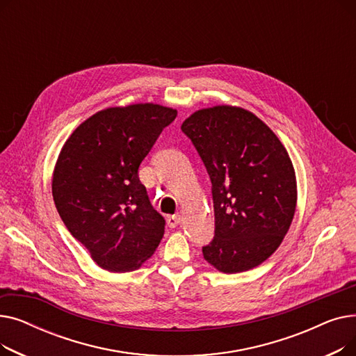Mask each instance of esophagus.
Segmentation results:
<instances>
[{
    "instance_id": "obj_1",
    "label": "esophagus",
    "mask_w": 356,
    "mask_h": 356,
    "mask_svg": "<svg viewBox=\"0 0 356 356\" xmlns=\"http://www.w3.org/2000/svg\"><path fill=\"white\" fill-rule=\"evenodd\" d=\"M180 220H181V216L177 215V213L167 218V223H168V227H170V228H176V227L179 225V223H180Z\"/></svg>"
}]
</instances>
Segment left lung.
Returning <instances> with one entry per match:
<instances>
[{
    "instance_id": "left-lung-1",
    "label": "left lung",
    "mask_w": 356,
    "mask_h": 356,
    "mask_svg": "<svg viewBox=\"0 0 356 356\" xmlns=\"http://www.w3.org/2000/svg\"><path fill=\"white\" fill-rule=\"evenodd\" d=\"M212 181L215 236L203 258L218 271L251 270L273 255L296 212L297 181L287 149L252 112L232 105L186 118Z\"/></svg>"
}]
</instances>
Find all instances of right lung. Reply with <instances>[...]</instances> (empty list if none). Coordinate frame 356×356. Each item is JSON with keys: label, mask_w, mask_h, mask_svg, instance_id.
I'll use <instances>...</instances> for the list:
<instances>
[{"label": "right lung", "mask_w": 356, "mask_h": 356, "mask_svg": "<svg viewBox=\"0 0 356 356\" xmlns=\"http://www.w3.org/2000/svg\"><path fill=\"white\" fill-rule=\"evenodd\" d=\"M176 115L159 104L106 108L60 149L51 179L56 209L104 270L134 271L160 244L165 222L149 203L138 167Z\"/></svg>", "instance_id": "obj_1"}]
</instances>
